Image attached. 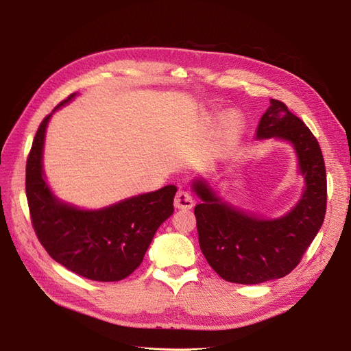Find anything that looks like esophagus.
Wrapping results in <instances>:
<instances>
[{
    "label": "esophagus",
    "instance_id": "1",
    "mask_svg": "<svg viewBox=\"0 0 351 351\" xmlns=\"http://www.w3.org/2000/svg\"><path fill=\"white\" fill-rule=\"evenodd\" d=\"M174 205L178 209H190V208H193L195 200H193L192 195L187 192V190H178L176 195V199H174Z\"/></svg>",
    "mask_w": 351,
    "mask_h": 351
}]
</instances>
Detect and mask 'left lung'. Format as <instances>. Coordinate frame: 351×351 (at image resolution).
Returning <instances> with one entry per match:
<instances>
[{"mask_svg":"<svg viewBox=\"0 0 351 351\" xmlns=\"http://www.w3.org/2000/svg\"><path fill=\"white\" fill-rule=\"evenodd\" d=\"M256 139L290 143L303 190L291 210L277 218L246 212L222 199L206 178L192 190L199 246L219 277L236 284H261L290 274L319 231L326 210V173L321 147L304 123L277 99L262 115Z\"/></svg>","mask_w":351,"mask_h":351,"instance_id":"8db88e82","label":"left lung"}]
</instances>
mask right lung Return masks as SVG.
I'll use <instances>...</instances> for the list:
<instances>
[{
    "mask_svg": "<svg viewBox=\"0 0 351 351\" xmlns=\"http://www.w3.org/2000/svg\"><path fill=\"white\" fill-rule=\"evenodd\" d=\"M77 97L71 93L40 123L26 164V196L42 246L62 267L93 281H120L139 267L156 230L174 212L177 187L136 195L99 209L58 199L44 173V145L52 114Z\"/></svg>",
    "mask_w": 351,
    "mask_h": 351,
    "instance_id": "obj_1",
    "label": "right lung"
}]
</instances>
